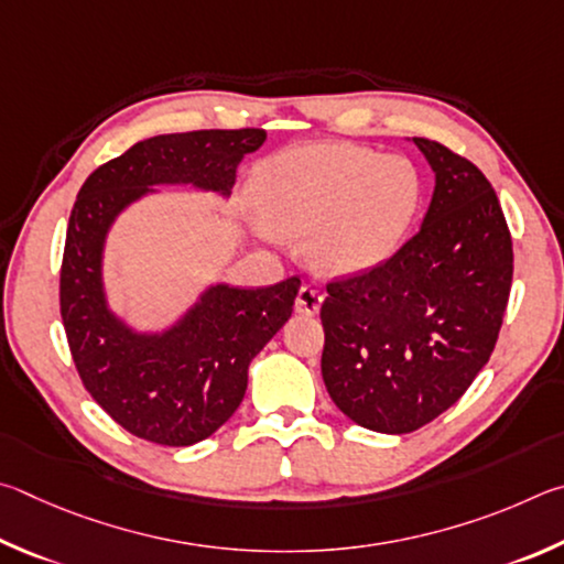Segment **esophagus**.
I'll return each mask as SVG.
<instances>
[{
	"label": "esophagus",
	"mask_w": 564,
	"mask_h": 564,
	"mask_svg": "<svg viewBox=\"0 0 564 564\" xmlns=\"http://www.w3.org/2000/svg\"><path fill=\"white\" fill-rule=\"evenodd\" d=\"M322 302H324V294L317 288H312V284H304V288L297 292V300H294V310L312 317V314L319 312Z\"/></svg>",
	"instance_id": "34e87169"
}]
</instances>
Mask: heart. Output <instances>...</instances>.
I'll return each mask as SVG.
<instances>
[{
    "instance_id": "b5f03b06",
    "label": "heart",
    "mask_w": 564,
    "mask_h": 564,
    "mask_svg": "<svg viewBox=\"0 0 564 564\" xmlns=\"http://www.w3.org/2000/svg\"><path fill=\"white\" fill-rule=\"evenodd\" d=\"M252 197L274 230L314 235L312 254L322 270L359 274L401 247L419 213L421 181L406 158L319 143L264 161Z\"/></svg>"
}]
</instances>
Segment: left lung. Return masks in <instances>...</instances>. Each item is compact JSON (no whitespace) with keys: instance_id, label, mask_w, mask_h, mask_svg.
<instances>
[{"instance_id":"obj_1","label":"left lung","mask_w":564,"mask_h":564,"mask_svg":"<svg viewBox=\"0 0 564 564\" xmlns=\"http://www.w3.org/2000/svg\"><path fill=\"white\" fill-rule=\"evenodd\" d=\"M436 173L421 230L369 272L327 284L322 377L344 416L411 433L451 409L496 349L512 284L498 195L468 158L413 138Z\"/></svg>"}]
</instances>
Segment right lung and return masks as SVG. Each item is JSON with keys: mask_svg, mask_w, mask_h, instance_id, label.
Wrapping results in <instances>:
<instances>
[{"mask_svg": "<svg viewBox=\"0 0 564 564\" xmlns=\"http://www.w3.org/2000/svg\"><path fill=\"white\" fill-rule=\"evenodd\" d=\"M264 138L262 128L145 138L86 177L68 217L58 302L76 371L118 426L158 446H193L232 416L250 361L292 317L300 276L260 290L213 284L173 327L135 332L108 310L106 235L153 185L227 197Z\"/></svg>", "mask_w": 564, "mask_h": 564, "instance_id": "add662e5", "label": "right lung"}]
</instances>
